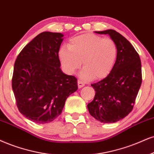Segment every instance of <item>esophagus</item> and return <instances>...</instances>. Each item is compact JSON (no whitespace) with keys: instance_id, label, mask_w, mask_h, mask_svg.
<instances>
[{"instance_id":"1","label":"esophagus","mask_w":154,"mask_h":154,"mask_svg":"<svg viewBox=\"0 0 154 154\" xmlns=\"http://www.w3.org/2000/svg\"><path fill=\"white\" fill-rule=\"evenodd\" d=\"M84 86H85L84 83L82 82V81H80V80L78 81V87H79V88H82V87H83Z\"/></svg>"}]
</instances>
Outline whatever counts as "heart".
Returning <instances> with one entry per match:
<instances>
[{
  "label": "heart",
  "mask_w": 154,
  "mask_h": 154,
  "mask_svg": "<svg viewBox=\"0 0 154 154\" xmlns=\"http://www.w3.org/2000/svg\"><path fill=\"white\" fill-rule=\"evenodd\" d=\"M118 48L114 41L91 33L75 35L70 39L68 48L58 51V58L66 73L71 75L81 67L83 81L98 80L107 76L117 60Z\"/></svg>",
  "instance_id": "1"
}]
</instances>
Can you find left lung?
Returning a JSON list of instances; mask_svg holds the SVG:
<instances>
[{
    "mask_svg": "<svg viewBox=\"0 0 154 154\" xmlns=\"http://www.w3.org/2000/svg\"><path fill=\"white\" fill-rule=\"evenodd\" d=\"M95 33L109 35L117 45L118 56L107 77L91 85L96 94L87 107L100 122L115 123L126 117L134 107L142 81L141 60L131 43L114 30Z\"/></svg>",
    "mask_w": 154,
    "mask_h": 154,
    "instance_id": "obj_1",
    "label": "left lung"
}]
</instances>
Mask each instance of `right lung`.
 <instances>
[{"label":"right lung","instance_id":"right-lung-1","mask_svg":"<svg viewBox=\"0 0 154 154\" xmlns=\"http://www.w3.org/2000/svg\"><path fill=\"white\" fill-rule=\"evenodd\" d=\"M63 34L45 31L23 48L14 64L12 88L20 113L36 123H50L78 89L77 79L60 69Z\"/></svg>","mask_w":154,"mask_h":154}]
</instances>
